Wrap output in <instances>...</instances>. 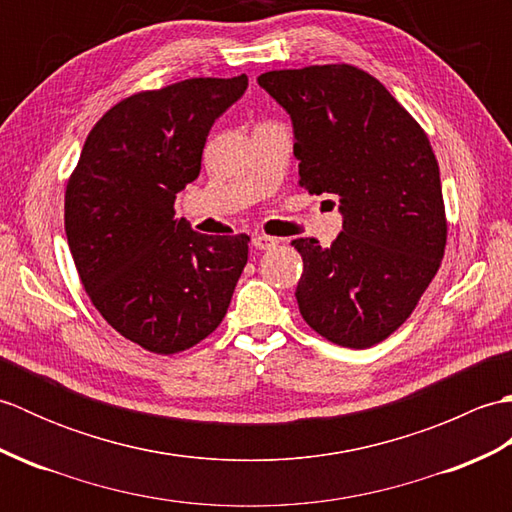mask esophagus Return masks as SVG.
<instances>
[{
    "instance_id": "34e87169",
    "label": "esophagus",
    "mask_w": 512,
    "mask_h": 512,
    "mask_svg": "<svg viewBox=\"0 0 512 512\" xmlns=\"http://www.w3.org/2000/svg\"><path fill=\"white\" fill-rule=\"evenodd\" d=\"M279 244V239L270 237V235H264V233H255L253 235V246L257 250H268V248H275Z\"/></svg>"
}]
</instances>
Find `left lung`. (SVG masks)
Here are the masks:
<instances>
[{"mask_svg":"<svg viewBox=\"0 0 512 512\" xmlns=\"http://www.w3.org/2000/svg\"><path fill=\"white\" fill-rule=\"evenodd\" d=\"M257 83L290 116L299 184L339 195L343 215L328 248L292 239L303 259L301 317L328 341L365 350L407 321L440 268L438 160L405 107L354 65L273 70Z\"/></svg>","mask_w":512,"mask_h":512,"instance_id":"8db88e82","label":"left lung"}]
</instances>
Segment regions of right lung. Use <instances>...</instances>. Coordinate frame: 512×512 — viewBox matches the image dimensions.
<instances>
[{"label":"right lung","mask_w":512,"mask_h":512,"mask_svg":"<svg viewBox=\"0 0 512 512\" xmlns=\"http://www.w3.org/2000/svg\"><path fill=\"white\" fill-rule=\"evenodd\" d=\"M246 88L239 74L129 96L92 127L68 180L65 235L81 284L103 319L149 352L206 339L248 262V235H202L173 217L213 123Z\"/></svg>","instance_id":"right-lung-1"}]
</instances>
